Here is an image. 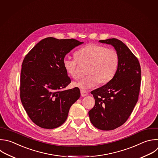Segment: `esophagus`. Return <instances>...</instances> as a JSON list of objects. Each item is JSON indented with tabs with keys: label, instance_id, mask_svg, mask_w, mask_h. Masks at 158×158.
Instances as JSON below:
<instances>
[{
	"label": "esophagus",
	"instance_id": "1",
	"mask_svg": "<svg viewBox=\"0 0 158 158\" xmlns=\"http://www.w3.org/2000/svg\"><path fill=\"white\" fill-rule=\"evenodd\" d=\"M81 94L82 97H85L88 95V92L84 90H81Z\"/></svg>",
	"mask_w": 158,
	"mask_h": 158
}]
</instances>
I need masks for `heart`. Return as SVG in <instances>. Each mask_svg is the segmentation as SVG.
Listing matches in <instances>:
<instances>
[{
    "label": "heart",
    "instance_id": "heart-1",
    "mask_svg": "<svg viewBox=\"0 0 158 158\" xmlns=\"http://www.w3.org/2000/svg\"><path fill=\"white\" fill-rule=\"evenodd\" d=\"M74 56L76 59L64 58L63 66L71 77L76 79L79 76L77 63H88L85 71L87 75L73 84L81 89L92 88L97 82L99 85L108 83L114 77L119 64L117 52L98 44L89 43L76 51Z\"/></svg>",
    "mask_w": 158,
    "mask_h": 158
}]
</instances>
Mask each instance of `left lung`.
Returning a JSON list of instances; mask_svg holds the SVG:
<instances>
[{"mask_svg":"<svg viewBox=\"0 0 158 158\" xmlns=\"http://www.w3.org/2000/svg\"><path fill=\"white\" fill-rule=\"evenodd\" d=\"M111 44L119 56V64L113 79L91 92L95 106L89 112L92 124L102 130H112L126 122L138 102L141 68L133 52L116 38L99 40Z\"/></svg>","mask_w":158,"mask_h":158,"instance_id":"left-lung-1","label":"left lung"}]
</instances>
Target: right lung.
Wrapping results in <instances>:
<instances>
[{
  "mask_svg": "<svg viewBox=\"0 0 158 158\" xmlns=\"http://www.w3.org/2000/svg\"><path fill=\"white\" fill-rule=\"evenodd\" d=\"M75 39L48 37L38 43L25 57L20 75V99L31 121L53 129L67 119L72 105L80 97L78 87L63 90L71 83L63 60L82 44Z\"/></svg>",
  "mask_w": 158,
  "mask_h": 158,
  "instance_id": "1",
  "label": "right lung"
}]
</instances>
